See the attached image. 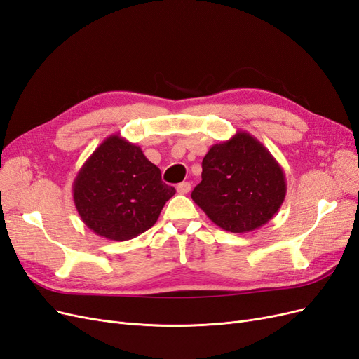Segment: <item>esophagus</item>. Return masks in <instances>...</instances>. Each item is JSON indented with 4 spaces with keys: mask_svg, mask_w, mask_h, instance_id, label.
Returning <instances> with one entry per match:
<instances>
[{
    "mask_svg": "<svg viewBox=\"0 0 359 359\" xmlns=\"http://www.w3.org/2000/svg\"><path fill=\"white\" fill-rule=\"evenodd\" d=\"M189 191H191V183L189 182H182V183L177 184V192L179 194L184 195V194H188Z\"/></svg>",
    "mask_w": 359,
    "mask_h": 359,
    "instance_id": "esophagus-1",
    "label": "esophagus"
}]
</instances>
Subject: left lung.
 <instances>
[{"label": "left lung", "instance_id": "8db88e82", "mask_svg": "<svg viewBox=\"0 0 359 359\" xmlns=\"http://www.w3.org/2000/svg\"><path fill=\"white\" fill-rule=\"evenodd\" d=\"M191 196L219 228L250 233L279 212L286 179L267 147L249 133L237 131L205 154L201 182Z\"/></svg>", "mask_w": 359, "mask_h": 359}]
</instances>
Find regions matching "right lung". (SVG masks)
Instances as JSON below:
<instances>
[{
    "mask_svg": "<svg viewBox=\"0 0 359 359\" xmlns=\"http://www.w3.org/2000/svg\"><path fill=\"white\" fill-rule=\"evenodd\" d=\"M175 194L143 150L119 134L94 150L73 182V200L83 224L97 236L116 241L152 228Z\"/></svg>",
    "mask_w": 359,
    "mask_h": 359,
    "instance_id": "add662e5",
    "label": "right lung"
}]
</instances>
